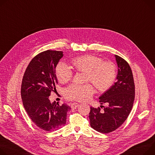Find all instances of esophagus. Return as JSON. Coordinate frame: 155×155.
I'll list each match as a JSON object with an SVG mask.
<instances>
[{"label":"esophagus","mask_w":155,"mask_h":155,"mask_svg":"<svg viewBox=\"0 0 155 155\" xmlns=\"http://www.w3.org/2000/svg\"><path fill=\"white\" fill-rule=\"evenodd\" d=\"M78 103H72L71 104V107L72 108V109H76L78 106Z\"/></svg>","instance_id":"1"}]
</instances>
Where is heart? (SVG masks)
<instances>
[{
    "label": "heart",
    "instance_id": "heart-1",
    "mask_svg": "<svg viewBox=\"0 0 155 155\" xmlns=\"http://www.w3.org/2000/svg\"><path fill=\"white\" fill-rule=\"evenodd\" d=\"M71 63L76 71L87 73L85 81L91 82L101 92L108 90L116 80L117 69L116 64L112 62H103L101 58L84 55L73 59ZM55 75L58 81L64 84L72 79L74 73L66 64L59 62L55 68ZM94 93V88L90 84H72L65 90L67 99L79 101L88 100Z\"/></svg>",
    "mask_w": 155,
    "mask_h": 155
}]
</instances>
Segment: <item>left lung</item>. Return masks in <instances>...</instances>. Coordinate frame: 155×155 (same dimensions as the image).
<instances>
[{
  "instance_id": "obj_1",
  "label": "left lung",
  "mask_w": 155,
  "mask_h": 155,
  "mask_svg": "<svg viewBox=\"0 0 155 155\" xmlns=\"http://www.w3.org/2000/svg\"><path fill=\"white\" fill-rule=\"evenodd\" d=\"M115 57L119 67L117 81L99 98L101 104L107 106L91 107L89 113L91 127L103 134L114 131L125 122L135 99V83L131 68L120 56L116 55Z\"/></svg>"
}]
</instances>
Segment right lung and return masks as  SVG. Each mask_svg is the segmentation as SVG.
<instances>
[{"label":"right lung","instance_id":"right-lung-1","mask_svg":"<svg viewBox=\"0 0 155 155\" xmlns=\"http://www.w3.org/2000/svg\"><path fill=\"white\" fill-rule=\"evenodd\" d=\"M62 53L47 50L37 54L28 65L21 82V97L26 112L37 127L48 132L64 126L71 109L66 104L51 103L49 99L58 83L55 68Z\"/></svg>","mask_w":155,"mask_h":155}]
</instances>
